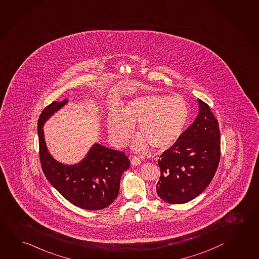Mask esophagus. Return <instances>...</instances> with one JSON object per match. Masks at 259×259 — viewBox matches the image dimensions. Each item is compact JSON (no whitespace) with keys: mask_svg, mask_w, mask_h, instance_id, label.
I'll return each mask as SVG.
<instances>
[{"mask_svg":"<svg viewBox=\"0 0 259 259\" xmlns=\"http://www.w3.org/2000/svg\"><path fill=\"white\" fill-rule=\"evenodd\" d=\"M132 163L134 166H138L141 163V160L138 156H133L132 158Z\"/></svg>","mask_w":259,"mask_h":259,"instance_id":"34e87169","label":"esophagus"}]
</instances>
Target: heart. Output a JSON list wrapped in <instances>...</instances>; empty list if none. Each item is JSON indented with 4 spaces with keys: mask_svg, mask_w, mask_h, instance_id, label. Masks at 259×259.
<instances>
[{
    "mask_svg": "<svg viewBox=\"0 0 259 259\" xmlns=\"http://www.w3.org/2000/svg\"><path fill=\"white\" fill-rule=\"evenodd\" d=\"M188 106L180 96L151 93L130 99L120 112L110 109L107 118L108 133L117 145H124L138 125L137 149L149 144L156 151L172 146L183 134L188 120Z\"/></svg>",
    "mask_w": 259,
    "mask_h": 259,
    "instance_id": "b5f03b06",
    "label": "heart"
}]
</instances>
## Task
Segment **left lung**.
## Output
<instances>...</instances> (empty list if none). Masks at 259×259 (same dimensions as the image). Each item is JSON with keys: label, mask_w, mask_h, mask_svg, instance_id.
<instances>
[{"label": "left lung", "mask_w": 259, "mask_h": 259, "mask_svg": "<svg viewBox=\"0 0 259 259\" xmlns=\"http://www.w3.org/2000/svg\"><path fill=\"white\" fill-rule=\"evenodd\" d=\"M198 102L195 120L158 160L157 194L169 203H185L197 197L211 183L220 161L218 121L205 102Z\"/></svg>", "instance_id": "8db88e82"}]
</instances>
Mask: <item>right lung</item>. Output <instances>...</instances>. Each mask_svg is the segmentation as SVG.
Returning a JSON list of instances; mask_svg holds the SVG:
<instances>
[{
    "instance_id": "add662e5",
    "label": "right lung",
    "mask_w": 259,
    "mask_h": 259,
    "mask_svg": "<svg viewBox=\"0 0 259 259\" xmlns=\"http://www.w3.org/2000/svg\"><path fill=\"white\" fill-rule=\"evenodd\" d=\"M67 103V99L54 101L44 108L38 118L39 156L42 171L49 183L63 197L85 210H101L117 198L123 172L130 160L120 151L95 144L81 162L62 164L48 152L42 126L49 117Z\"/></svg>"
}]
</instances>
